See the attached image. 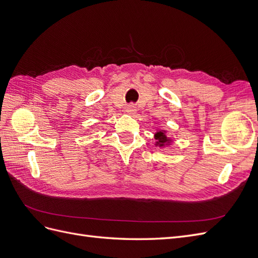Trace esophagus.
Returning <instances> with one entry per match:
<instances>
[{
  "mask_svg": "<svg viewBox=\"0 0 258 258\" xmlns=\"http://www.w3.org/2000/svg\"><path fill=\"white\" fill-rule=\"evenodd\" d=\"M126 112H127L129 115H135V114L137 113V106H136L135 104H129V105H127Z\"/></svg>",
  "mask_w": 258,
  "mask_h": 258,
  "instance_id": "obj_1",
  "label": "esophagus"
}]
</instances>
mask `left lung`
<instances>
[{"instance_id": "8db88e82", "label": "left lung", "mask_w": 258, "mask_h": 258, "mask_svg": "<svg viewBox=\"0 0 258 258\" xmlns=\"http://www.w3.org/2000/svg\"><path fill=\"white\" fill-rule=\"evenodd\" d=\"M155 138L157 140L156 145H159V146H165L166 144H169L171 142V140L166 136V131L156 132Z\"/></svg>"}]
</instances>
